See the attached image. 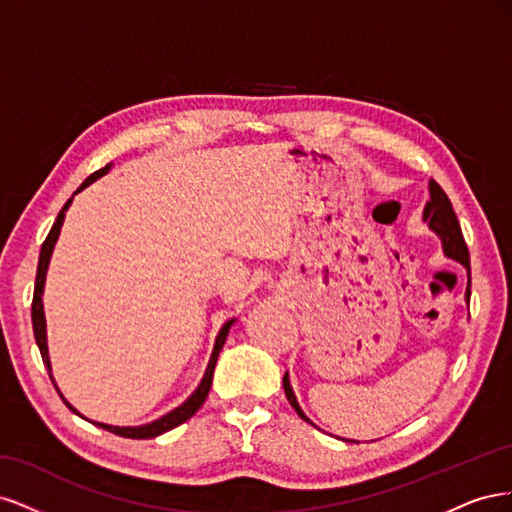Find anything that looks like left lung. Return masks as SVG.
<instances>
[{
    "mask_svg": "<svg viewBox=\"0 0 512 512\" xmlns=\"http://www.w3.org/2000/svg\"><path fill=\"white\" fill-rule=\"evenodd\" d=\"M423 222L429 226V230L436 232V235L440 237L442 241V252L446 258H453L457 260L459 265H463L468 269V288H466V303H470V252H468V245L466 241H463V235H461V226H459V220L457 215L453 211V205L451 200H448V196L444 194V190L440 188V185L436 181H429V200L427 205L423 209ZM284 393L290 401V406L294 408V412H297L303 421H307L309 425H314L309 418L305 416V412L301 410L299 401H297V395H294L292 386H290V378H288V371L284 374ZM348 442H354V440H348Z\"/></svg>",
    "mask_w": 512,
    "mask_h": 512,
    "instance_id": "left-lung-1",
    "label": "left lung"
}]
</instances>
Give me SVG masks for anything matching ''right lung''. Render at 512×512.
<instances>
[{"label":"right lung","mask_w":512,"mask_h":512,"mask_svg":"<svg viewBox=\"0 0 512 512\" xmlns=\"http://www.w3.org/2000/svg\"><path fill=\"white\" fill-rule=\"evenodd\" d=\"M111 166H113V164H106L104 168L96 170L94 175H89V177L83 181L81 188L76 190L74 194H79L81 190H85V188H87V185H91V183H94L96 179L104 177V175L108 173V170H111ZM74 194H72V198H74ZM72 198H70L68 203L64 205V209L59 211L57 220H55V224H53V228H51V232H49V237H46V239H44V243H42L40 258H38V273H36L34 303H32V324H34L36 344H38V348H40V354H42V361H44L46 369H49V376H51L53 384H55V378H53L51 359H49V346H46V318H44L42 294H44L46 271H49V262H51V256H53V250H55V243H57V239H59V232H61V224H64L66 211H68V209H70V205H72ZM235 322H237V318H230L228 322H224V327L220 329L218 337H215L213 352H211V359H209V365H207V369H205V376H203V380H200V384L196 386V391H194L188 399H185L181 406H177L175 410H170L168 414H164V416L156 418V421L145 423V425H138V427H117V425H106V423H98V421H91V423L98 425V427H102V429H106V431H111V433H115V436H121V438L147 440V438H156V436H160V433H166V431L175 429L177 425H181V423L188 421V418H192V416L198 412V408L205 404V399H207L209 389H211V380H213V369H215V363H218L220 350L224 348V342H226V337H228V331H230V327H232V324H235ZM55 389H57L59 397L64 399V404H66L74 414H79L81 418H85L79 410H76V408L70 404V401H68L64 395H61V391H59V386H57V384H55ZM85 421H89V418H85Z\"/></svg>","instance_id":"obj_1"}]
</instances>
